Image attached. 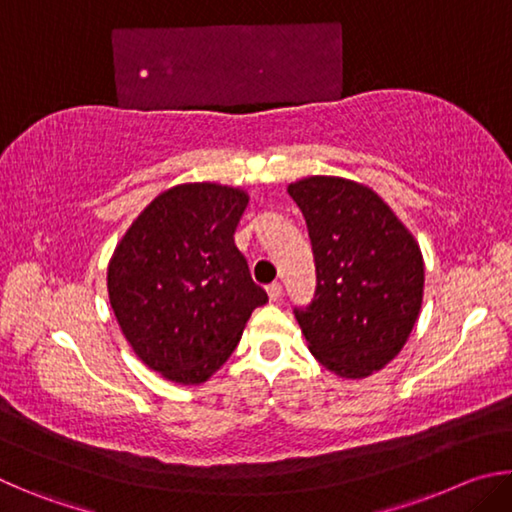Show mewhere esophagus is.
<instances>
[{
	"label": "esophagus",
	"instance_id": "1",
	"mask_svg": "<svg viewBox=\"0 0 512 512\" xmlns=\"http://www.w3.org/2000/svg\"><path fill=\"white\" fill-rule=\"evenodd\" d=\"M266 293H268V300H271V302H277V300L282 298V284H280V282L268 284V287H266Z\"/></svg>",
	"mask_w": 512,
	"mask_h": 512
}]
</instances>
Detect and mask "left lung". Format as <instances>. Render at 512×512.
Returning <instances> with one entry per match:
<instances>
[{
	"instance_id": "left-lung-1",
	"label": "left lung",
	"mask_w": 512,
	"mask_h": 512,
	"mask_svg": "<svg viewBox=\"0 0 512 512\" xmlns=\"http://www.w3.org/2000/svg\"><path fill=\"white\" fill-rule=\"evenodd\" d=\"M305 214L316 296L296 320L318 363L343 379L386 368L409 341L424 296L418 241L384 198L341 176L287 187Z\"/></svg>"
}]
</instances>
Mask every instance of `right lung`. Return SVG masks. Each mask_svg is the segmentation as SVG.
<instances>
[{"label":"right lung","mask_w":512,"mask_h":512,"mask_svg":"<svg viewBox=\"0 0 512 512\" xmlns=\"http://www.w3.org/2000/svg\"><path fill=\"white\" fill-rule=\"evenodd\" d=\"M248 201L232 185H173L128 225L110 257L108 298L121 334L173 384H205L268 300L235 246Z\"/></svg>","instance_id":"1"}]
</instances>
